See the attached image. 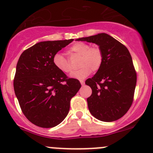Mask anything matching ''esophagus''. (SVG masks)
I'll return each instance as SVG.
<instances>
[{"mask_svg":"<svg viewBox=\"0 0 153 153\" xmlns=\"http://www.w3.org/2000/svg\"><path fill=\"white\" fill-rule=\"evenodd\" d=\"M80 84H81L82 85H85V82H84L83 80H80Z\"/></svg>","mask_w":153,"mask_h":153,"instance_id":"1","label":"esophagus"}]
</instances>
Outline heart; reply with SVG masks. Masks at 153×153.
<instances>
[{"label":"heart","mask_w":153,"mask_h":153,"mask_svg":"<svg viewBox=\"0 0 153 153\" xmlns=\"http://www.w3.org/2000/svg\"><path fill=\"white\" fill-rule=\"evenodd\" d=\"M68 52L69 54L80 55L78 67L80 68L72 73L71 77L73 78L80 80L85 78L91 74V70L98 71L102 64V52L98 47H90L86 43L77 42L69 49ZM53 65L59 71L65 74L72 71V67L68 59L59 53L54 55Z\"/></svg>","instance_id":"1"}]
</instances>
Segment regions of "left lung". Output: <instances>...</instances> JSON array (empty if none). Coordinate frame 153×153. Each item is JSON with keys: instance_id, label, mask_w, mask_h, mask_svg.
Segmentation results:
<instances>
[{"instance_id": "8db88e82", "label": "left lung", "mask_w": 153, "mask_h": 153, "mask_svg": "<svg viewBox=\"0 0 153 153\" xmlns=\"http://www.w3.org/2000/svg\"><path fill=\"white\" fill-rule=\"evenodd\" d=\"M97 45L103 54L97 73L85 80L92 89L88 106L95 118L102 122L120 119L130 108L136 87L137 74L129 50L106 33L77 39Z\"/></svg>"}]
</instances>
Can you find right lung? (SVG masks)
<instances>
[{
	"instance_id": "add662e5",
	"label": "right lung",
	"mask_w": 153,
	"mask_h": 153,
	"mask_svg": "<svg viewBox=\"0 0 153 153\" xmlns=\"http://www.w3.org/2000/svg\"><path fill=\"white\" fill-rule=\"evenodd\" d=\"M73 39L45 41L23 52L16 65L13 88L25 117L43 128L54 127L64 120L71 99L81 87L53 65V57Z\"/></svg>"
}]
</instances>
